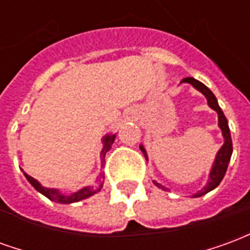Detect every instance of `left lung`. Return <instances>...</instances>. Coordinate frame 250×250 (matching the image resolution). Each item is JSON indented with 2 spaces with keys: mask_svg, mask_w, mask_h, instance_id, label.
Segmentation results:
<instances>
[{
  "mask_svg": "<svg viewBox=\"0 0 250 250\" xmlns=\"http://www.w3.org/2000/svg\"><path fill=\"white\" fill-rule=\"evenodd\" d=\"M181 83H188L191 84L195 89H198L199 92L204 93L205 98L208 99V104L211 109H214L215 112L218 114V125H220L221 131H222V136H224V145L221 147L217 155H215V161L213 163V167L210 170L209 179H208V184L206 186H204V188H201L199 191H197L195 194H193V198H197V197H202L206 193L211 191L213 188H215L218 185L221 184V181L224 178V175L226 173V168H228V165H229V161H230L231 152H233V145H231V136H230V130H229V125H228V120H226L225 115L222 112V109L220 108L218 105V102L215 99L214 93L210 91L209 88L206 87L205 84H202L198 80H195L193 77H186ZM141 150L143 152V155L146 157L147 159V152L145 150V147L141 146ZM154 184L157 185L158 188H161L162 190H167V188H165L161 184H158L155 181H152Z\"/></svg>",
  "mask_w": 250,
  "mask_h": 250,
  "instance_id": "left-lung-1",
  "label": "left lung"
}]
</instances>
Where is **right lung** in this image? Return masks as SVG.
Instances as JSON below:
<instances>
[{"label":"right lung","mask_w":250,"mask_h":250,"mask_svg":"<svg viewBox=\"0 0 250 250\" xmlns=\"http://www.w3.org/2000/svg\"><path fill=\"white\" fill-rule=\"evenodd\" d=\"M115 138H116V134H108V135H105L103 138V150L100 152V158H102V166H103L104 163V157H105V154L108 151L111 146H112V143H114ZM25 178L29 181V184L33 186V188L41 193L42 195H45L46 198L51 199L53 202H57V204H73V202H79V201H82V199H85L88 197H91L93 194H96L98 191L102 190L103 188V178H104V174L100 173L99 174V178L96 181V184L91 185V186H85V188H80L79 191L76 193H71V194H64L62 191H59L57 188H44V186H41L40 182L39 181H36L35 178H32L30 175H28L26 173H24Z\"/></svg>","instance_id":"add662e5"}]
</instances>
